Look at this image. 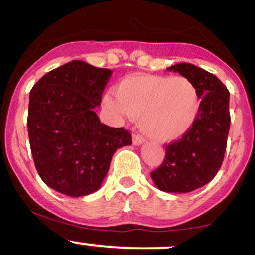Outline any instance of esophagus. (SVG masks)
<instances>
[{"label":"esophagus","instance_id":"esophagus-1","mask_svg":"<svg viewBox=\"0 0 255 255\" xmlns=\"http://www.w3.org/2000/svg\"><path fill=\"white\" fill-rule=\"evenodd\" d=\"M145 142V139L142 136H140L139 134H133V145L135 146H139L141 144H144Z\"/></svg>","mask_w":255,"mask_h":255}]
</instances>
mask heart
Wrapping results in <instances>:
<instances>
[{
    "mask_svg": "<svg viewBox=\"0 0 255 255\" xmlns=\"http://www.w3.org/2000/svg\"><path fill=\"white\" fill-rule=\"evenodd\" d=\"M104 105L118 115L141 118L146 135L171 142L194 127L203 99L199 87L188 78L133 74L118 84L116 98L105 96Z\"/></svg>",
    "mask_w": 255,
    "mask_h": 255,
    "instance_id": "heart-1",
    "label": "heart"
}]
</instances>
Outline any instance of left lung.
<instances>
[{
    "label": "left lung",
    "instance_id": "obj_1",
    "mask_svg": "<svg viewBox=\"0 0 255 255\" xmlns=\"http://www.w3.org/2000/svg\"><path fill=\"white\" fill-rule=\"evenodd\" d=\"M168 71L194 81L203 105L191 131L165 146L164 160L151 177L160 191L188 193L209 183L223 163L230 127L229 91L216 75L194 64L177 63Z\"/></svg>",
    "mask_w": 255,
    "mask_h": 255
}]
</instances>
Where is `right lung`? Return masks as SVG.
<instances>
[{"instance_id": "add662e5", "label": "right lung", "mask_w": 255, "mask_h": 255, "mask_svg": "<svg viewBox=\"0 0 255 255\" xmlns=\"http://www.w3.org/2000/svg\"><path fill=\"white\" fill-rule=\"evenodd\" d=\"M111 74L75 60L46 73L32 87V157L43 182L62 194L77 198L97 191L116 150L131 145L129 131L102 124L95 111Z\"/></svg>"}]
</instances>
